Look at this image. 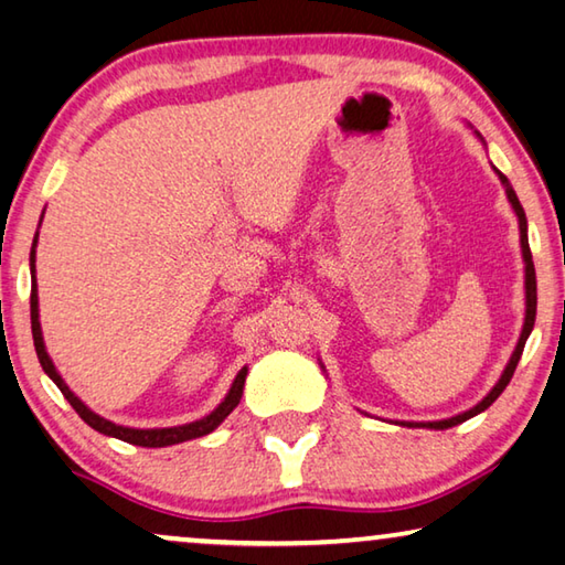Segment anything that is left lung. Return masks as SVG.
<instances>
[{"mask_svg": "<svg viewBox=\"0 0 565 565\" xmlns=\"http://www.w3.org/2000/svg\"><path fill=\"white\" fill-rule=\"evenodd\" d=\"M470 129H473V127H470ZM473 135L478 137L480 142L486 145L483 135H480L478 129H473ZM493 170H495V168H493ZM495 174H498V180H501V184L505 188V198H508V202H511V207H513L515 217H518V230H521V255H523V265H525V267H523V273H525V282H523V288H525V318H523L521 338H518L515 350L511 353V360H508V363H505L501 377H498V383L491 387V391H488V395L483 397V401L473 405V408L458 413V415H452V418H443V420H423V423H415V420H395L397 425H403V428L446 430V428H452V425H458V423H466L468 418H473V415L483 413L486 408H491V405L498 401V395H501V393L505 391V385L511 383L518 360H521V355H523L525 340H529L531 330H533V326H535V302H539V298H535V267H533V255H531V247H529V220H525L523 205H521V202H518V195H515L513 184L508 182V178H505V174H503L501 170H495ZM320 367H322V373H326V365L320 363Z\"/></svg>", "mask_w": 565, "mask_h": 565, "instance_id": "1", "label": "left lung"}]
</instances>
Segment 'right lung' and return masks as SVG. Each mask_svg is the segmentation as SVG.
I'll return each instance as SVG.
<instances>
[{"label":"right lung","mask_w":565,"mask_h":565,"mask_svg":"<svg viewBox=\"0 0 565 565\" xmlns=\"http://www.w3.org/2000/svg\"><path fill=\"white\" fill-rule=\"evenodd\" d=\"M44 215V212H42ZM36 239H40V230H36L34 235V243H32V253H30V273H32V338H34V350H36V358H40L42 370L52 377V383L60 387L62 395L67 397L70 405L74 411L79 413V418L85 420L89 428H95L102 436H109V438H117V440H125V443H132V446H142V448H164V446H174V443H184V440H192V438H202L207 436L217 428V425L227 418L230 413L237 408L239 397H243V387H245V377H247V367L239 370L235 375L233 385H230L227 395L222 397V403L217 405L215 411L207 413L205 418L200 420H192V423H184V425H172V428H127V425H117L113 420L102 418L95 411H89L85 403L79 401L77 395L70 391V385L64 383V377L57 373V367H54L52 358L47 353V348H44V338H42V326H40V295H36V270H34V257H36Z\"/></svg>","instance_id":"add662e5"}]
</instances>
